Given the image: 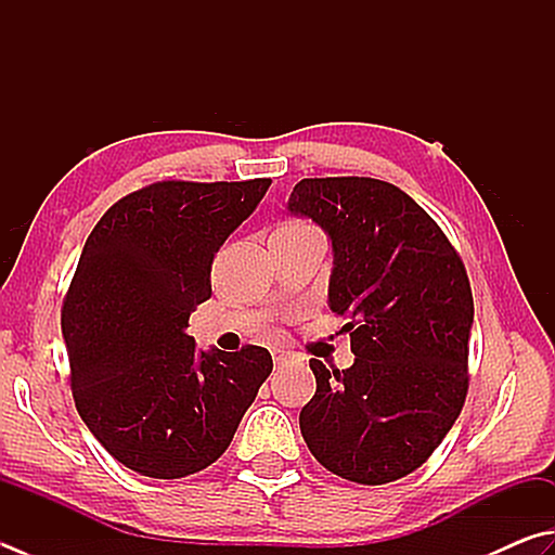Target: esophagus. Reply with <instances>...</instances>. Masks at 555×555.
<instances>
[{
    "label": "esophagus",
    "instance_id": "esophagus-1",
    "mask_svg": "<svg viewBox=\"0 0 555 555\" xmlns=\"http://www.w3.org/2000/svg\"><path fill=\"white\" fill-rule=\"evenodd\" d=\"M287 360V352H282V350H273V362L275 364H282Z\"/></svg>",
    "mask_w": 555,
    "mask_h": 555
}]
</instances>
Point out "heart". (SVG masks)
<instances>
[{"label": "heart", "mask_w": 555, "mask_h": 555, "mask_svg": "<svg viewBox=\"0 0 555 555\" xmlns=\"http://www.w3.org/2000/svg\"><path fill=\"white\" fill-rule=\"evenodd\" d=\"M280 234H321L317 227L309 222H287L278 229Z\"/></svg>", "instance_id": "b5f03b06"}]
</instances>
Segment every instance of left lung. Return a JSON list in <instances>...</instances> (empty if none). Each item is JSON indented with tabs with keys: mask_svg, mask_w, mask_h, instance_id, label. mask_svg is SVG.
<instances>
[{
	"mask_svg": "<svg viewBox=\"0 0 555 555\" xmlns=\"http://www.w3.org/2000/svg\"><path fill=\"white\" fill-rule=\"evenodd\" d=\"M287 210L331 236L328 307L348 319L354 362L311 360L301 408L309 452L340 478L382 486L413 474L462 413L474 297L462 258L401 188L364 176L301 179Z\"/></svg>",
	"mask_w": 555,
	"mask_h": 555,
	"instance_id": "obj_1",
	"label": "left lung"
}]
</instances>
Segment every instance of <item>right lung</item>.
<instances>
[{"label": "right lung", "mask_w": 555, "mask_h": 555, "mask_svg": "<svg viewBox=\"0 0 555 555\" xmlns=\"http://www.w3.org/2000/svg\"><path fill=\"white\" fill-rule=\"evenodd\" d=\"M270 179L159 181L93 227L62 305L75 405L122 466L183 478L215 464L260 384L266 348L195 350L188 319L210 299L212 260Z\"/></svg>", "instance_id": "add662e5"}]
</instances>
